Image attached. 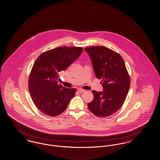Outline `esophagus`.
Wrapping results in <instances>:
<instances>
[{"mask_svg":"<svg viewBox=\"0 0 160 160\" xmlns=\"http://www.w3.org/2000/svg\"><path fill=\"white\" fill-rule=\"evenodd\" d=\"M78 92H80V93H83V92H86V90H85L82 89H78Z\"/></svg>","mask_w":160,"mask_h":160,"instance_id":"obj_1","label":"esophagus"}]
</instances>
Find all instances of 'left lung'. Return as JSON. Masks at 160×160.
Segmentation results:
<instances>
[{"mask_svg": "<svg viewBox=\"0 0 160 160\" xmlns=\"http://www.w3.org/2000/svg\"><path fill=\"white\" fill-rule=\"evenodd\" d=\"M92 60L95 76L102 79L103 92L92 90L93 100L90 111L99 117L114 114L124 102L130 85V78L122 56L104 46L84 49Z\"/></svg>", "mask_w": 160, "mask_h": 160, "instance_id": "8db88e82", "label": "left lung"}]
</instances>
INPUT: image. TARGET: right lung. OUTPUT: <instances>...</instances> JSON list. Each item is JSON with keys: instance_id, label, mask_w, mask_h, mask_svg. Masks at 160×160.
Returning a JSON list of instances; mask_svg holds the SVG:
<instances>
[{"instance_id": "right-lung-1", "label": "right lung", "mask_w": 160, "mask_h": 160, "mask_svg": "<svg viewBox=\"0 0 160 160\" xmlns=\"http://www.w3.org/2000/svg\"><path fill=\"white\" fill-rule=\"evenodd\" d=\"M83 48L61 46L42 53L32 66L28 78V90L36 107L42 113L54 117L62 113L76 89L58 84L59 72L80 57Z\"/></svg>"}]
</instances>
